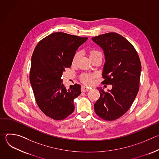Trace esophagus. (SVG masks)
Wrapping results in <instances>:
<instances>
[{
    "mask_svg": "<svg viewBox=\"0 0 159 159\" xmlns=\"http://www.w3.org/2000/svg\"><path fill=\"white\" fill-rule=\"evenodd\" d=\"M89 90H90L89 88L86 87H85V86H82V87H81V91L83 92V93L87 92V91H89Z\"/></svg>",
    "mask_w": 159,
    "mask_h": 159,
    "instance_id": "34e87169",
    "label": "esophagus"
}]
</instances>
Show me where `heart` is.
Listing matches in <instances>:
<instances>
[{"label":"heart","instance_id":"1","mask_svg":"<svg viewBox=\"0 0 159 159\" xmlns=\"http://www.w3.org/2000/svg\"><path fill=\"white\" fill-rule=\"evenodd\" d=\"M101 54L99 51L96 50H91L89 52V56L90 58H93L96 56ZM80 57V52H76L72 58V63H75ZM96 75L91 74H83L80 77V80L85 85H92L94 82V78Z\"/></svg>","mask_w":159,"mask_h":159}]
</instances>
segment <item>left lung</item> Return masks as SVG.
Returning <instances> with one entry per match:
<instances>
[{
	"label": "left lung",
	"mask_w": 159,
	"mask_h": 159,
	"mask_svg": "<svg viewBox=\"0 0 159 159\" xmlns=\"http://www.w3.org/2000/svg\"><path fill=\"white\" fill-rule=\"evenodd\" d=\"M92 39L104 50L106 62L102 82L112 85L94 104L96 115L106 121L118 119L128 111L137 96L141 73L139 56L133 44L121 35L108 33Z\"/></svg>",
	"instance_id": "left-lung-1"
}]
</instances>
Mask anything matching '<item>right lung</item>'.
I'll return each mask as SVG.
<instances>
[{"instance_id": "add662e5", "label": "right lung", "mask_w": 159, "mask_h": 159, "mask_svg": "<svg viewBox=\"0 0 159 159\" xmlns=\"http://www.w3.org/2000/svg\"><path fill=\"white\" fill-rule=\"evenodd\" d=\"M87 38L53 33L36 45L31 57L30 80L36 103L45 115L62 120L75 109L74 100L80 94V85L66 89L61 77L72 65L73 57Z\"/></svg>"}]
</instances>
